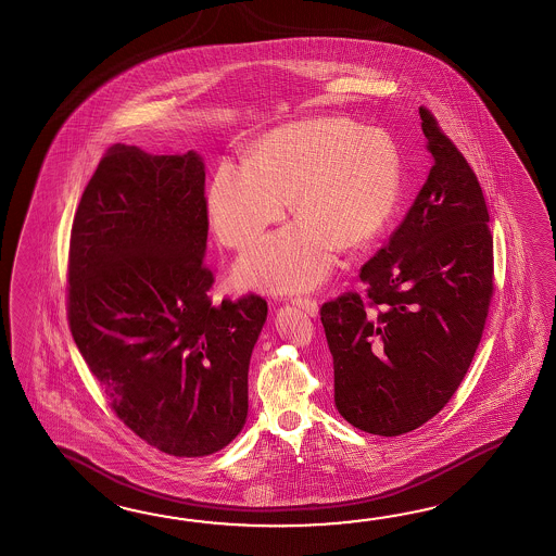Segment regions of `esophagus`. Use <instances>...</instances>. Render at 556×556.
<instances>
[{"instance_id": "obj_1", "label": "esophagus", "mask_w": 556, "mask_h": 556, "mask_svg": "<svg viewBox=\"0 0 556 556\" xmlns=\"http://www.w3.org/2000/svg\"><path fill=\"white\" fill-rule=\"evenodd\" d=\"M293 303L299 305L301 308H305L311 317H315L317 313H319V305H317V299H313V296L305 295H296L293 299Z\"/></svg>"}]
</instances>
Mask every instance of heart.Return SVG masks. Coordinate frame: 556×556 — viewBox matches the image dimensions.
<instances>
[{"mask_svg": "<svg viewBox=\"0 0 556 556\" xmlns=\"http://www.w3.org/2000/svg\"><path fill=\"white\" fill-rule=\"evenodd\" d=\"M401 160L395 143L349 119L285 125L261 139L243 165L223 161L207 191L213 231L245 249L291 199L295 223L265 237L237 263V279L271 291L321 283L339 249L369 245L395 213Z\"/></svg>", "mask_w": 556, "mask_h": 556, "instance_id": "heart-1", "label": "heart"}]
</instances>
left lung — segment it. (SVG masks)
<instances>
[{
  "instance_id": "8db88e82",
  "label": "left lung",
  "mask_w": 556,
  "mask_h": 556,
  "mask_svg": "<svg viewBox=\"0 0 556 556\" xmlns=\"http://www.w3.org/2000/svg\"><path fill=\"white\" fill-rule=\"evenodd\" d=\"M432 167L389 241L363 267L365 293L321 305L334 405L353 427L396 437L455 395L494 293L481 184L431 110L419 108Z\"/></svg>"
}]
</instances>
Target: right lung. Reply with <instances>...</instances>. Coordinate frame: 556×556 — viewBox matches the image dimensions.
Segmentation results:
<instances>
[{
	"label": "right lung",
	"instance_id": "add662e5",
	"mask_svg": "<svg viewBox=\"0 0 556 556\" xmlns=\"http://www.w3.org/2000/svg\"><path fill=\"white\" fill-rule=\"evenodd\" d=\"M207 213L198 153L113 146L70 239L75 345L117 419L172 457L217 453L243 429L249 358L267 319L255 293L211 301Z\"/></svg>",
	"mask_w": 556,
	"mask_h": 556
}]
</instances>
